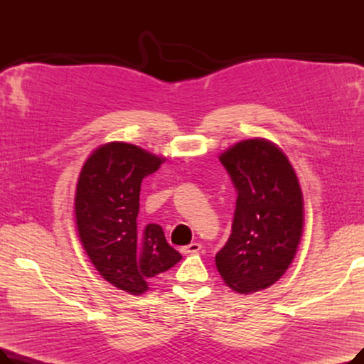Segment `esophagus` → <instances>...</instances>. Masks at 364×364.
<instances>
[{
  "label": "esophagus",
  "instance_id": "1",
  "mask_svg": "<svg viewBox=\"0 0 364 364\" xmlns=\"http://www.w3.org/2000/svg\"><path fill=\"white\" fill-rule=\"evenodd\" d=\"M200 247H202L200 243L193 242V243H190V245H187V246H183V247H181V252H183V254H195V252H199V251H200Z\"/></svg>",
  "mask_w": 364,
  "mask_h": 364
}]
</instances>
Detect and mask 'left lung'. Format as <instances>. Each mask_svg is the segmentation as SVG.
Here are the masks:
<instances>
[{
    "label": "left lung",
    "mask_w": 364,
    "mask_h": 364,
    "mask_svg": "<svg viewBox=\"0 0 364 364\" xmlns=\"http://www.w3.org/2000/svg\"><path fill=\"white\" fill-rule=\"evenodd\" d=\"M237 192L232 235L215 255L224 283L252 294L276 283L296 254L304 199L295 171L273 143L245 140L220 156Z\"/></svg>",
    "instance_id": "left-lung-1"
}]
</instances>
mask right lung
Masks as SVG:
<instances>
[{"label":"right lung","mask_w":364,"mask_h":364,"mask_svg":"<svg viewBox=\"0 0 364 364\" xmlns=\"http://www.w3.org/2000/svg\"><path fill=\"white\" fill-rule=\"evenodd\" d=\"M162 162L134 144L107 143L91 153L76 184L75 218L87 255L103 279L132 295L181 259L159 224L137 227L141 181Z\"/></svg>","instance_id":"add662e5"}]
</instances>
